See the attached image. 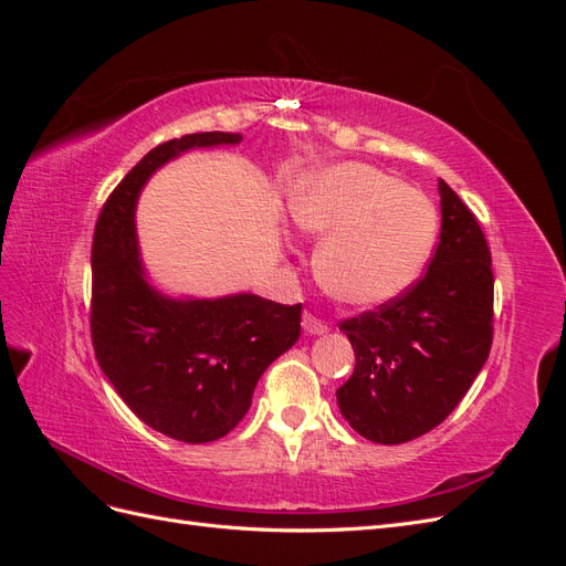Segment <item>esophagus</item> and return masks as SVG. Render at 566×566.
<instances>
[{"label": "esophagus", "mask_w": 566, "mask_h": 566, "mask_svg": "<svg viewBox=\"0 0 566 566\" xmlns=\"http://www.w3.org/2000/svg\"><path fill=\"white\" fill-rule=\"evenodd\" d=\"M302 328L306 335H325L328 333V323H323L314 314H304L302 316Z\"/></svg>", "instance_id": "34e87169"}]
</instances>
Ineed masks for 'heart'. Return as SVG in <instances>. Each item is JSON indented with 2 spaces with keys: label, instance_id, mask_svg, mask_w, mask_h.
<instances>
[{
  "label": "heart",
  "instance_id": "1",
  "mask_svg": "<svg viewBox=\"0 0 566 566\" xmlns=\"http://www.w3.org/2000/svg\"><path fill=\"white\" fill-rule=\"evenodd\" d=\"M300 231L316 238V276L335 302L370 310L408 293L430 262L432 200L364 163L312 169L290 193Z\"/></svg>",
  "mask_w": 566,
  "mask_h": 566
}]
</instances>
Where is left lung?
<instances>
[{
  "mask_svg": "<svg viewBox=\"0 0 566 566\" xmlns=\"http://www.w3.org/2000/svg\"><path fill=\"white\" fill-rule=\"evenodd\" d=\"M441 233L424 276L375 312L339 323L356 366L339 413L375 443L422 437L465 397L493 339V271L468 205L439 179Z\"/></svg>",
  "mask_w": 566,
  "mask_h": 566,
  "instance_id": "8db88e82",
  "label": "left lung"
}]
</instances>
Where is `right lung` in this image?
<instances>
[{
  "mask_svg": "<svg viewBox=\"0 0 566 566\" xmlns=\"http://www.w3.org/2000/svg\"><path fill=\"white\" fill-rule=\"evenodd\" d=\"M241 134L200 132L148 150L98 214L92 245V342L98 366L132 413L186 443L229 434L262 373L295 345L302 304L252 293L169 297L148 281L136 200L156 169L193 148L235 146Z\"/></svg>",
  "mask_w": 566,
  "mask_h": 566,
  "instance_id": "add662e5",
  "label": "right lung"
}]
</instances>
